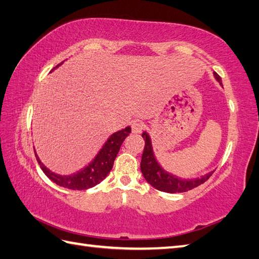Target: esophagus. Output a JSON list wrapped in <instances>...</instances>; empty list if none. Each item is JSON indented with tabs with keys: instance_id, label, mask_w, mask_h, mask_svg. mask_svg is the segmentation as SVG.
I'll return each mask as SVG.
<instances>
[{
	"instance_id": "1",
	"label": "esophagus",
	"mask_w": 259,
	"mask_h": 259,
	"mask_svg": "<svg viewBox=\"0 0 259 259\" xmlns=\"http://www.w3.org/2000/svg\"><path fill=\"white\" fill-rule=\"evenodd\" d=\"M145 128V124L140 122V121H135V122L131 123V130H133L134 134H140Z\"/></svg>"
}]
</instances>
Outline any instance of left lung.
I'll return each mask as SVG.
<instances>
[{
  "label": "left lung",
  "mask_w": 259,
  "mask_h": 259,
  "mask_svg": "<svg viewBox=\"0 0 259 259\" xmlns=\"http://www.w3.org/2000/svg\"><path fill=\"white\" fill-rule=\"evenodd\" d=\"M214 76H216V79L221 82V76L216 72H214ZM142 137H144L145 139V149L144 153H142L140 163L141 172L144 175L145 179L148 181V184L155 187L156 189L164 192H170V194L185 192L200 186L201 184H203L205 181L210 178V176L213 174V171H211L205 176H202L200 178L195 179H183L175 177L171 174L164 171V170L159 166L155 156H153L149 135L147 133H144L142 134Z\"/></svg>",
  "instance_id": "1"
}]
</instances>
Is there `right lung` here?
<instances>
[{
  "label": "right lung",
  "mask_w": 259,
  "mask_h": 259,
  "mask_svg": "<svg viewBox=\"0 0 259 259\" xmlns=\"http://www.w3.org/2000/svg\"><path fill=\"white\" fill-rule=\"evenodd\" d=\"M130 133H131L130 126H126L125 129L120 130L118 133H114L108 139L106 144H104L100 152H99L97 157L93 159V161L89 164V166H87L84 169H82L78 174H74L71 176H59L51 172L50 170L43 166L41 161L38 160L36 155L35 157L38 164H40L41 169L43 170V172H45L47 175V177L51 181H53V183H56L57 185L64 187V188H68V189L85 190V189L92 188V187H95L98 184H100L101 181L109 175V172L111 171L114 159L118 155L120 147Z\"/></svg>",
  "instance_id": "obj_1"
}]
</instances>
